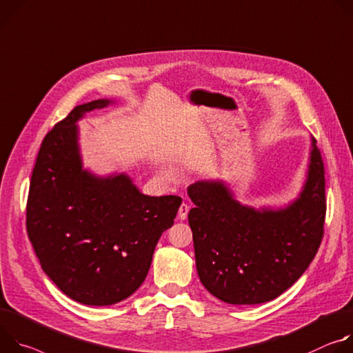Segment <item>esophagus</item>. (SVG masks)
Returning <instances> with one entry per match:
<instances>
[{
  "instance_id": "obj_1",
  "label": "esophagus",
  "mask_w": 353,
  "mask_h": 353,
  "mask_svg": "<svg viewBox=\"0 0 353 353\" xmlns=\"http://www.w3.org/2000/svg\"><path fill=\"white\" fill-rule=\"evenodd\" d=\"M188 213H189V206L186 203H182L179 206V210H178V217L179 220H185L188 217Z\"/></svg>"
}]
</instances>
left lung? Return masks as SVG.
I'll list each match as a JSON object with an SVG mask.
<instances>
[{"label":"left lung","mask_w":353,"mask_h":353,"mask_svg":"<svg viewBox=\"0 0 353 353\" xmlns=\"http://www.w3.org/2000/svg\"><path fill=\"white\" fill-rule=\"evenodd\" d=\"M188 194L199 279L228 304L276 299L303 275L324 237L325 171L314 139L303 192L286 209L241 206L221 182H196Z\"/></svg>","instance_id":"1"}]
</instances>
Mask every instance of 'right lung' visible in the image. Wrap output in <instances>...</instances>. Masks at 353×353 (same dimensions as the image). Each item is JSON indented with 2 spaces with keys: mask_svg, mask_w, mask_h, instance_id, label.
Segmentation results:
<instances>
[{
  "mask_svg": "<svg viewBox=\"0 0 353 353\" xmlns=\"http://www.w3.org/2000/svg\"><path fill=\"white\" fill-rule=\"evenodd\" d=\"M108 99L75 106L45 136L33 167L26 230L46 275L72 300L110 305L144 282L179 196H147L128 175L83 170L75 122Z\"/></svg>",
  "mask_w": 353,
  "mask_h": 353,
  "instance_id": "1",
  "label": "right lung"
}]
</instances>
